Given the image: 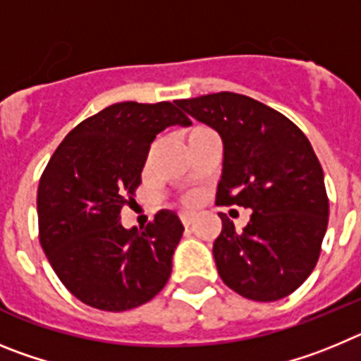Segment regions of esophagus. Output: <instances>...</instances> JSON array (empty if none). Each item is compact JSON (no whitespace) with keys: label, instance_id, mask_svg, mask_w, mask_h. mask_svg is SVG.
<instances>
[{"label":"esophagus","instance_id":"1","mask_svg":"<svg viewBox=\"0 0 361 361\" xmlns=\"http://www.w3.org/2000/svg\"><path fill=\"white\" fill-rule=\"evenodd\" d=\"M193 219H195V213H183V215H180V220H183V224L184 226H190L191 222H193Z\"/></svg>","mask_w":361,"mask_h":361}]
</instances>
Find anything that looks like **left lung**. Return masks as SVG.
Returning <instances> with one entry per match:
<instances>
[{
	"label": "left lung",
	"mask_w": 361,
	"mask_h": 361,
	"mask_svg": "<svg viewBox=\"0 0 361 361\" xmlns=\"http://www.w3.org/2000/svg\"><path fill=\"white\" fill-rule=\"evenodd\" d=\"M177 106L222 139L216 204L253 209L237 231L219 213L213 257L222 282L257 302H275L305 282L320 257L329 220L324 170L304 132L247 95L219 92Z\"/></svg>",
	"instance_id": "1"
}]
</instances>
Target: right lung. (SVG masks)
Instances as JSON below:
<instances>
[{
	"label": "right lung",
	"instance_id": "right-lung-1",
	"mask_svg": "<svg viewBox=\"0 0 361 361\" xmlns=\"http://www.w3.org/2000/svg\"><path fill=\"white\" fill-rule=\"evenodd\" d=\"M191 121L173 103H117L79 123L37 188L39 242L65 288L101 311H128L166 286L184 226L162 209L145 229L121 224L155 137Z\"/></svg>",
	"mask_w": 361,
	"mask_h": 361
}]
</instances>
